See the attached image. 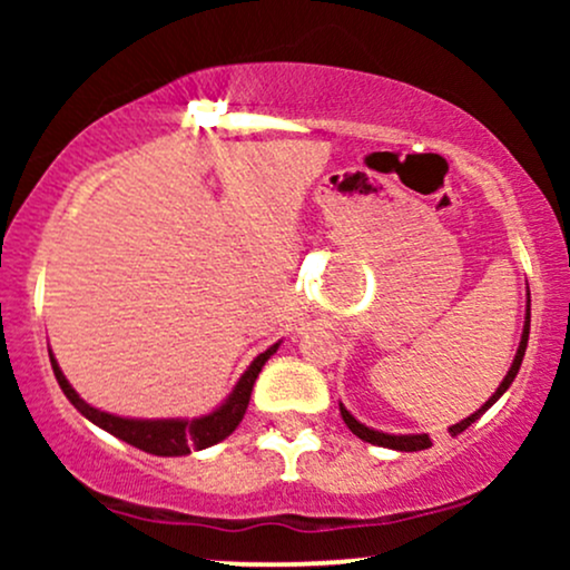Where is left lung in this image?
I'll return each instance as SVG.
<instances>
[{"mask_svg":"<svg viewBox=\"0 0 570 570\" xmlns=\"http://www.w3.org/2000/svg\"><path fill=\"white\" fill-rule=\"evenodd\" d=\"M528 332H531V292H528V313H525V326H522V337H520V345H517L514 362H512V367H509L507 377H503L499 389H495V394L490 396L488 402L482 404L480 410L472 412V415H469L466 421H461V423H455V426H450V434L455 436V434H461V431H466V429L472 426V423L476 421V417H480L482 412H485L488 407H493V404L499 402V399L503 396V391H507L509 385H512V381H514V377H517V372H520L522 356H525V348H528ZM340 415H343L345 426H348V429L353 431V434L358 436V440H364V442H370V444H377V448L402 450V453H415V450H426V448H431V440H429V434H399V436H396V434H383V431H375V429L364 426V423H358L356 417H353L351 412L343 407V404H340Z\"/></svg>","mask_w":570,"mask_h":570,"instance_id":"left-lung-1","label":"left lung"}]
</instances>
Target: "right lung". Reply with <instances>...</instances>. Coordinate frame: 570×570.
Returning a JSON list of instances; mask_svg holds the SVG:
<instances>
[{
    "label": "right lung",
    "instance_id": "obj_1",
    "mask_svg": "<svg viewBox=\"0 0 570 570\" xmlns=\"http://www.w3.org/2000/svg\"><path fill=\"white\" fill-rule=\"evenodd\" d=\"M276 351H278V343L271 345L265 353H259V356L248 364L244 375H240L238 385H235L233 394L225 399V404L214 412H208V415L193 417V421H181V417H168V421H139V417L109 415V412L90 407L85 399H80V394H77V391L69 385L67 377H63V372L58 367L53 353H50V364H53L56 381L61 385V391L67 394L69 402L75 404L88 421H94L98 429L109 431V434H115L117 440L134 444V448L144 450V453L187 455L193 453V450H206L212 448V444L227 440V436L238 429V423L244 421L246 415L248 399H252L254 381H257V375L263 372L265 362Z\"/></svg>",
    "mask_w": 570,
    "mask_h": 570
}]
</instances>
